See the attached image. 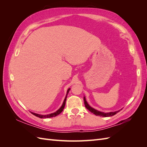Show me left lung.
Wrapping results in <instances>:
<instances>
[{
    "mask_svg": "<svg viewBox=\"0 0 147 147\" xmlns=\"http://www.w3.org/2000/svg\"><path fill=\"white\" fill-rule=\"evenodd\" d=\"M84 105H85L86 108L92 113H94V115H96V116H100V117H112L115 115V114H117L118 112H119L120 110H118L116 111V112H108V113H105V112H100V111L94 109H93L92 107L89 105L88 104L87 101L86 100L85 97H84Z\"/></svg>",
    "mask_w": 147,
    "mask_h": 147,
    "instance_id": "obj_1",
    "label": "left lung"
}]
</instances>
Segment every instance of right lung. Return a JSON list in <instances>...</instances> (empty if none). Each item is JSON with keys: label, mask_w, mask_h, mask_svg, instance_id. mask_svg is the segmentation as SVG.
I'll return each mask as SVG.
<instances>
[{"label": "right lung", "mask_w": 147, "mask_h": 147, "mask_svg": "<svg viewBox=\"0 0 147 147\" xmlns=\"http://www.w3.org/2000/svg\"><path fill=\"white\" fill-rule=\"evenodd\" d=\"M70 90V88L68 89L67 91V94H66V96L64 99V100L63 102V104L62 105V106L61 107V108L57 110L56 112L53 113H50V114H48V115H40V114H37V113H35L33 112H31V113L33 114L35 116H36L40 118H51V117H56L57 115H58L59 114H60L63 111V109H64V107L65 105V102H66V99H67V96L68 93L69 92Z\"/></svg>", "instance_id": "add662e5"}]
</instances>
